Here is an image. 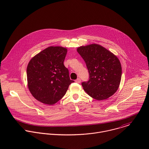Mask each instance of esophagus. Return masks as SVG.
<instances>
[{"label": "esophagus", "instance_id": "34e87169", "mask_svg": "<svg viewBox=\"0 0 149 149\" xmlns=\"http://www.w3.org/2000/svg\"><path fill=\"white\" fill-rule=\"evenodd\" d=\"M75 82H77V83H80L81 82V79L80 78H77L76 80H75Z\"/></svg>", "mask_w": 149, "mask_h": 149}]
</instances>
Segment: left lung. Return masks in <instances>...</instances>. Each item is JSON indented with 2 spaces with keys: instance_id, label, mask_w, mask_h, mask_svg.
Segmentation results:
<instances>
[{
  "instance_id": "8db88e82",
  "label": "left lung",
  "mask_w": 149,
  "mask_h": 149,
  "mask_svg": "<svg viewBox=\"0 0 149 149\" xmlns=\"http://www.w3.org/2000/svg\"><path fill=\"white\" fill-rule=\"evenodd\" d=\"M86 63L89 80L82 82L84 90L97 100L112 96L118 90L122 69L118 58L103 47L93 44L77 49Z\"/></svg>"
}]
</instances>
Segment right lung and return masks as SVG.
<instances>
[{
    "label": "right lung",
    "instance_id": "add662e5",
    "mask_svg": "<svg viewBox=\"0 0 149 149\" xmlns=\"http://www.w3.org/2000/svg\"><path fill=\"white\" fill-rule=\"evenodd\" d=\"M67 49L49 47L34 56L27 67L28 88L38 101L53 105L66 94L70 79L68 70L63 65Z\"/></svg>",
    "mask_w": 149,
    "mask_h": 149
}]
</instances>
